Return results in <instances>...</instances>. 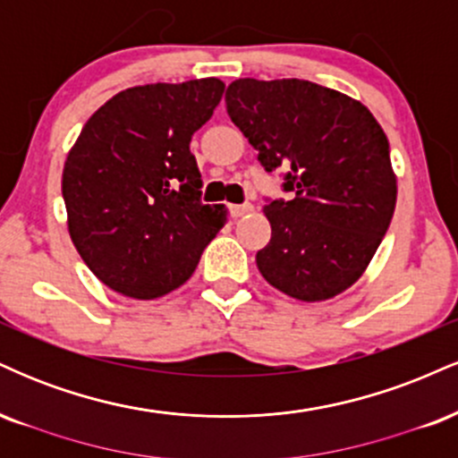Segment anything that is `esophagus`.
Wrapping results in <instances>:
<instances>
[{
	"mask_svg": "<svg viewBox=\"0 0 458 458\" xmlns=\"http://www.w3.org/2000/svg\"><path fill=\"white\" fill-rule=\"evenodd\" d=\"M251 211H254L251 204H230V213H233V217H243V215Z\"/></svg>",
	"mask_w": 458,
	"mask_h": 458,
	"instance_id": "obj_1",
	"label": "esophagus"
}]
</instances>
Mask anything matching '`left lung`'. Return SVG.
<instances>
[{"label":"left lung","mask_w":458,"mask_h":458,"mask_svg":"<svg viewBox=\"0 0 458 458\" xmlns=\"http://www.w3.org/2000/svg\"><path fill=\"white\" fill-rule=\"evenodd\" d=\"M225 109L293 199L265 204L267 282L297 301H327L360 280L396 208L390 144L364 103L303 79H236Z\"/></svg>","instance_id":"left-lung-1"}]
</instances>
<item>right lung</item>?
<instances>
[{"label": "right lung", "instance_id": "1", "mask_svg": "<svg viewBox=\"0 0 458 458\" xmlns=\"http://www.w3.org/2000/svg\"><path fill=\"white\" fill-rule=\"evenodd\" d=\"M222 79L127 88L90 115L62 172L72 245L105 286L157 299L182 286L228 222L199 202L189 150L222 101Z\"/></svg>", "mask_w": 458, "mask_h": 458}]
</instances>
